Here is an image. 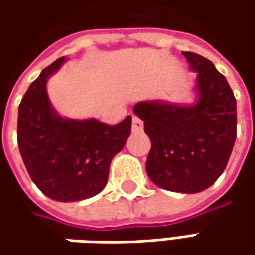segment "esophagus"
<instances>
[{"mask_svg":"<svg viewBox=\"0 0 255 255\" xmlns=\"http://www.w3.org/2000/svg\"><path fill=\"white\" fill-rule=\"evenodd\" d=\"M132 130H133V132H142V130H143L142 119H139L137 116H133V119H132Z\"/></svg>","mask_w":255,"mask_h":255,"instance_id":"1","label":"esophagus"}]
</instances>
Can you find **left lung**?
<instances>
[{
  "label": "left lung",
  "instance_id": "obj_1",
  "mask_svg": "<svg viewBox=\"0 0 255 255\" xmlns=\"http://www.w3.org/2000/svg\"><path fill=\"white\" fill-rule=\"evenodd\" d=\"M197 72L199 101L179 106L146 101L133 111L144 122L152 140L146 171L164 190L199 193L224 171L237 136V106L230 85L211 61L181 52Z\"/></svg>",
  "mask_w": 255,
  "mask_h": 255
}]
</instances>
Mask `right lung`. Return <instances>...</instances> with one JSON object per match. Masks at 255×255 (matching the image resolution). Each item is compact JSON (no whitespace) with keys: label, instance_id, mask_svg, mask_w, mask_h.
Segmentation results:
<instances>
[{"label":"right lung","instance_id":"1","mask_svg":"<svg viewBox=\"0 0 255 255\" xmlns=\"http://www.w3.org/2000/svg\"><path fill=\"white\" fill-rule=\"evenodd\" d=\"M65 58L46 66L25 92L18 109V147L36 187L56 201L89 199L108 183L109 166L132 132V116L116 125L64 119L46 93L48 76Z\"/></svg>","mask_w":255,"mask_h":255}]
</instances>
